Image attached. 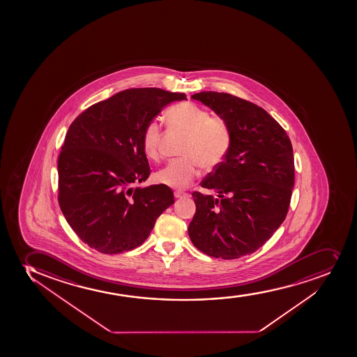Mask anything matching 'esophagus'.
<instances>
[{"label": "esophagus", "mask_w": 357, "mask_h": 357, "mask_svg": "<svg viewBox=\"0 0 357 357\" xmlns=\"http://www.w3.org/2000/svg\"><path fill=\"white\" fill-rule=\"evenodd\" d=\"M174 197H176V198H184V197H188V193L181 191H176L174 192Z\"/></svg>", "instance_id": "1"}]
</instances>
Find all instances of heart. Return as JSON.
Segmentation results:
<instances>
[{
  "mask_svg": "<svg viewBox=\"0 0 357 357\" xmlns=\"http://www.w3.org/2000/svg\"><path fill=\"white\" fill-rule=\"evenodd\" d=\"M169 127L188 133L181 154L184 158L169 161L155 173L159 184L173 188H184L196 179L200 166L215 169L222 164L231 146V132L225 120L211 116L204 108L191 104L176 105L166 111ZM162 130L160 123L151 121L142 133V149L146 157L158 160L161 155Z\"/></svg>",
  "mask_w": 357,
  "mask_h": 357,
  "instance_id": "b5f03b06",
  "label": "heart"
}]
</instances>
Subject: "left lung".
I'll list each match as a JSON object with an SVG mask.
<instances>
[{"instance_id": "obj_1", "label": "left lung", "mask_w": 357, "mask_h": 357, "mask_svg": "<svg viewBox=\"0 0 357 357\" xmlns=\"http://www.w3.org/2000/svg\"><path fill=\"white\" fill-rule=\"evenodd\" d=\"M191 98L227 121L231 146L202 181L218 198L192 193L196 213L188 236L207 256L236 259L264 245L287 217L295 184L291 142L268 112L246 100L218 92Z\"/></svg>"}]
</instances>
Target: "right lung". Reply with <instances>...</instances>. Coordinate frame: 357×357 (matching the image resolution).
<instances>
[{
	"label": "right lung",
	"mask_w": 357,
	"mask_h": 357,
	"mask_svg": "<svg viewBox=\"0 0 357 357\" xmlns=\"http://www.w3.org/2000/svg\"><path fill=\"white\" fill-rule=\"evenodd\" d=\"M184 93L132 89L82 112L59 155V204L74 232L102 253L142 245L158 217L174 203L166 185L135 188L150 176L142 133Z\"/></svg>",
	"instance_id": "obj_1"
}]
</instances>
